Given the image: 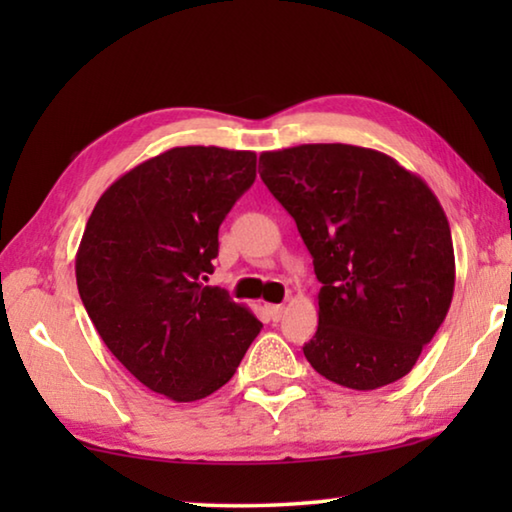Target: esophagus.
<instances>
[{
  "label": "esophagus",
  "instance_id": "obj_1",
  "mask_svg": "<svg viewBox=\"0 0 512 512\" xmlns=\"http://www.w3.org/2000/svg\"><path fill=\"white\" fill-rule=\"evenodd\" d=\"M264 314L268 316V320L277 323V320H280L284 314V307L282 305H264Z\"/></svg>",
  "mask_w": 512,
  "mask_h": 512
}]
</instances>
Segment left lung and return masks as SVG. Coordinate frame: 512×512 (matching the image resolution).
I'll list each match as a JSON object with an SVG mask.
<instances>
[{"label":"left lung","instance_id":"left-lung-1","mask_svg":"<svg viewBox=\"0 0 512 512\" xmlns=\"http://www.w3.org/2000/svg\"><path fill=\"white\" fill-rule=\"evenodd\" d=\"M318 282V329L305 343L318 375L375 391L409 375L452 305L456 264L443 205L418 173L352 144L259 155Z\"/></svg>","mask_w":512,"mask_h":512}]
</instances>
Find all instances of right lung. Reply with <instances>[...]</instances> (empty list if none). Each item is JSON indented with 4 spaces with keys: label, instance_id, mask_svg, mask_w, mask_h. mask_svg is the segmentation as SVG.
Instances as JSON below:
<instances>
[{
    "label": "right lung",
    "instance_id": "1",
    "mask_svg": "<svg viewBox=\"0 0 512 512\" xmlns=\"http://www.w3.org/2000/svg\"><path fill=\"white\" fill-rule=\"evenodd\" d=\"M255 164L253 151L176 146L117 178L85 225L76 284L88 316L121 366L173 402L228 384L262 329L203 284Z\"/></svg>",
    "mask_w": 512,
    "mask_h": 512
}]
</instances>
